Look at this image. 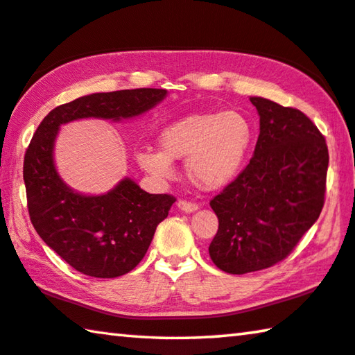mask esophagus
I'll return each mask as SVG.
<instances>
[{
  "label": "esophagus",
  "mask_w": 355,
  "mask_h": 355,
  "mask_svg": "<svg viewBox=\"0 0 355 355\" xmlns=\"http://www.w3.org/2000/svg\"><path fill=\"white\" fill-rule=\"evenodd\" d=\"M177 208L182 209L184 213H194L196 209H199V205L192 202H186V200H178L177 202Z\"/></svg>",
  "instance_id": "1"
}]
</instances>
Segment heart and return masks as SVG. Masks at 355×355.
<instances>
[{"mask_svg": "<svg viewBox=\"0 0 355 355\" xmlns=\"http://www.w3.org/2000/svg\"><path fill=\"white\" fill-rule=\"evenodd\" d=\"M254 130L241 112H197L175 120L158 135L161 150L146 147L136 161L158 180L173 177L172 161L184 159L189 182L202 191L230 184L241 171Z\"/></svg>", "mask_w": 355, "mask_h": 355, "instance_id": "obj_1", "label": "heart"}]
</instances>
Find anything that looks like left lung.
I'll list each match as a JSON object with an SVG mask.
<instances>
[{"label":"left lung","instance_id":"left-lung-1","mask_svg":"<svg viewBox=\"0 0 355 355\" xmlns=\"http://www.w3.org/2000/svg\"><path fill=\"white\" fill-rule=\"evenodd\" d=\"M260 135L245 169L209 202L219 228L213 263L228 274L271 268L320 218L326 194V139L304 112L250 97Z\"/></svg>","mask_w":355,"mask_h":355}]
</instances>
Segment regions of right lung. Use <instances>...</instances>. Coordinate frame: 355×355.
<instances>
[{"instance_id":"1","label":"right lung","mask_w":355,"mask_h":355,"mask_svg":"<svg viewBox=\"0 0 355 355\" xmlns=\"http://www.w3.org/2000/svg\"><path fill=\"white\" fill-rule=\"evenodd\" d=\"M166 95V89L146 87L84 95L48 112L35 130L23 164L29 218L48 248L76 271L114 279L135 269L175 199L148 194L128 177L98 196L71 189L55 164L59 128L89 117L119 122L142 116Z\"/></svg>"}]
</instances>
